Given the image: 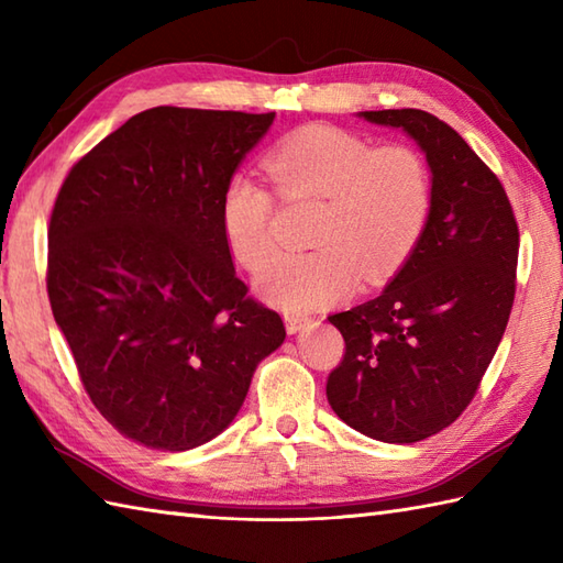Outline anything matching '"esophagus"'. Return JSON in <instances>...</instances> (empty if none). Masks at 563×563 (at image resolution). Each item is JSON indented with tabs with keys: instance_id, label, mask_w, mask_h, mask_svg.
<instances>
[{
	"instance_id": "obj_1",
	"label": "esophagus",
	"mask_w": 563,
	"mask_h": 563,
	"mask_svg": "<svg viewBox=\"0 0 563 563\" xmlns=\"http://www.w3.org/2000/svg\"><path fill=\"white\" fill-rule=\"evenodd\" d=\"M307 317L302 314H285V329H288V333H297L305 324H307Z\"/></svg>"
}]
</instances>
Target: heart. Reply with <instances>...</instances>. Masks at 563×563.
Listing matches in <instances>:
<instances>
[{
    "instance_id": "1",
    "label": "heart",
    "mask_w": 563,
    "mask_h": 563,
    "mask_svg": "<svg viewBox=\"0 0 563 563\" xmlns=\"http://www.w3.org/2000/svg\"><path fill=\"white\" fill-rule=\"evenodd\" d=\"M266 172L288 202L321 200L305 254H288L261 273V295L288 312H312L349 297L357 283L397 273L421 242L433 210V176L421 152L382 145L351 130L309 125L283 137ZM278 200L254 174L236 172L220 198L222 232L249 271L278 251Z\"/></svg>"
}]
</instances>
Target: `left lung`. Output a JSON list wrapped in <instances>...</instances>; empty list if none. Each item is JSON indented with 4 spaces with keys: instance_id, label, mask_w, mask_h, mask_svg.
Segmentation results:
<instances>
[{
    "instance_id": "8db88e82",
    "label": "left lung",
    "mask_w": 563,
    "mask_h": 563,
    "mask_svg": "<svg viewBox=\"0 0 563 563\" xmlns=\"http://www.w3.org/2000/svg\"><path fill=\"white\" fill-rule=\"evenodd\" d=\"M361 115L426 152L433 210L385 292L329 317L345 353L327 397L367 438L418 442L457 421L482 385L516 300L520 232L504 184L457 130L418 109Z\"/></svg>"
}]
</instances>
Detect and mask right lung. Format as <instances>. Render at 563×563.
I'll list each match as a JSON object with an SVG mask.
<instances>
[{"instance_id": "obj_1", "label": "right lung", "mask_w": 563, "mask_h": 563, "mask_svg": "<svg viewBox=\"0 0 563 563\" xmlns=\"http://www.w3.org/2000/svg\"><path fill=\"white\" fill-rule=\"evenodd\" d=\"M275 113L157 106L71 166L47 227V297L91 404L118 433L198 448L285 341L236 278L220 198Z\"/></svg>"}]
</instances>
